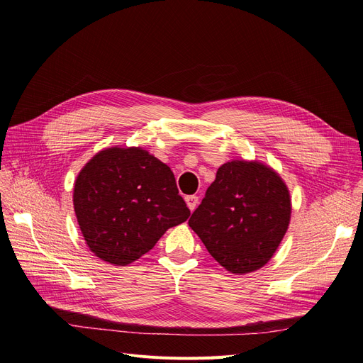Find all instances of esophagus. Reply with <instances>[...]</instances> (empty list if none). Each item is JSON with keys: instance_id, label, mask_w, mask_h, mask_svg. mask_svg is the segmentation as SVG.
Segmentation results:
<instances>
[{"instance_id": "1", "label": "esophagus", "mask_w": 363, "mask_h": 363, "mask_svg": "<svg viewBox=\"0 0 363 363\" xmlns=\"http://www.w3.org/2000/svg\"><path fill=\"white\" fill-rule=\"evenodd\" d=\"M185 203H186L189 211L193 212L194 208L197 207V204H199V197H197V196H186V197H185Z\"/></svg>"}]
</instances>
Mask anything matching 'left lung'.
I'll list each match as a JSON object with an SVG mask.
<instances>
[{"instance_id":"obj_1","label":"left lung","mask_w":363,"mask_h":363,"mask_svg":"<svg viewBox=\"0 0 363 363\" xmlns=\"http://www.w3.org/2000/svg\"><path fill=\"white\" fill-rule=\"evenodd\" d=\"M291 200L275 170L259 162L222 164L188 220L226 271L242 275L271 260L289 230Z\"/></svg>"}]
</instances>
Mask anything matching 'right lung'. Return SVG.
Segmentation results:
<instances>
[{"label":"right lung","instance_id":"obj_1","mask_svg":"<svg viewBox=\"0 0 363 363\" xmlns=\"http://www.w3.org/2000/svg\"><path fill=\"white\" fill-rule=\"evenodd\" d=\"M73 207L89 250L116 266L140 259L189 216L174 172L140 147L97 152L76 178Z\"/></svg>","mask_w":363,"mask_h":363}]
</instances>
